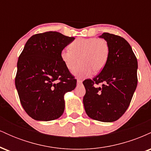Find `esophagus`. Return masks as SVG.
Segmentation results:
<instances>
[{"mask_svg":"<svg viewBox=\"0 0 151 151\" xmlns=\"http://www.w3.org/2000/svg\"><path fill=\"white\" fill-rule=\"evenodd\" d=\"M82 83V80L80 79H77V84H81Z\"/></svg>","mask_w":151,"mask_h":151,"instance_id":"34e87169","label":"esophagus"}]
</instances>
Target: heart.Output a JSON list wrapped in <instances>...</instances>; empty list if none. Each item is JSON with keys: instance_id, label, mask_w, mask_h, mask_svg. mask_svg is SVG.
<instances>
[{"instance_id": "heart-1", "label": "heart", "mask_w": 151, "mask_h": 151, "mask_svg": "<svg viewBox=\"0 0 151 151\" xmlns=\"http://www.w3.org/2000/svg\"><path fill=\"white\" fill-rule=\"evenodd\" d=\"M110 46L104 38H78L63 50L60 58L66 68L73 71L79 61L81 65L73 73L77 77H89L101 72L108 62Z\"/></svg>"}]
</instances>
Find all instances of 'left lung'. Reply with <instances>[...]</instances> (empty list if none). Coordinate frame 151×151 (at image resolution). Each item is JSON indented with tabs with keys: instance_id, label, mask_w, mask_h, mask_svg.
<instances>
[{
	"instance_id": "8db88e82",
	"label": "left lung",
	"mask_w": 151,
	"mask_h": 151,
	"mask_svg": "<svg viewBox=\"0 0 151 151\" xmlns=\"http://www.w3.org/2000/svg\"><path fill=\"white\" fill-rule=\"evenodd\" d=\"M100 37L108 41L110 55L106 65L92 79L83 81L85 111L93 120L113 122L129 108L138 84V61L129 43L119 35L104 32ZM102 83L101 88L94 85Z\"/></svg>"
}]
</instances>
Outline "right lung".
I'll use <instances>...</instances> for the list:
<instances>
[{"mask_svg": "<svg viewBox=\"0 0 151 151\" xmlns=\"http://www.w3.org/2000/svg\"><path fill=\"white\" fill-rule=\"evenodd\" d=\"M74 40L55 31L35 34L19 56L15 86L22 108L35 120L47 121L61 116L64 95L77 86V79L60 58Z\"/></svg>", "mask_w": 151, "mask_h": 151, "instance_id": "right-lung-1", "label": "right lung"}]
</instances>
